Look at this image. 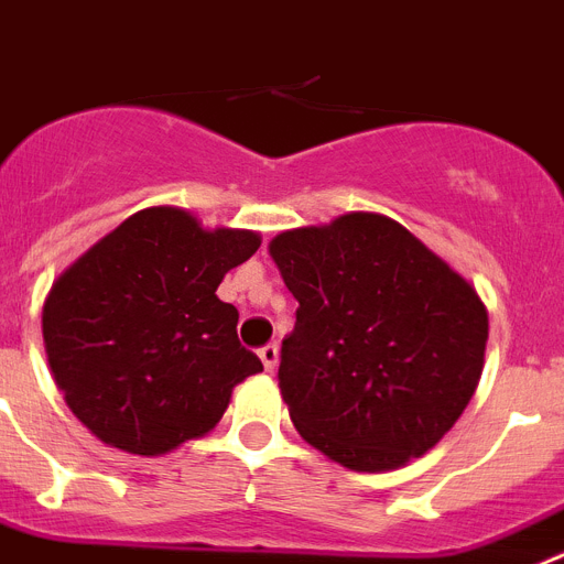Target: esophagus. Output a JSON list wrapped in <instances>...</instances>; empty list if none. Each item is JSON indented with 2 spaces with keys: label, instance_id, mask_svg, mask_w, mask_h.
Returning <instances> with one entry per match:
<instances>
[{
  "label": "esophagus",
  "instance_id": "obj_1",
  "mask_svg": "<svg viewBox=\"0 0 564 564\" xmlns=\"http://www.w3.org/2000/svg\"><path fill=\"white\" fill-rule=\"evenodd\" d=\"M258 357H261L263 369L275 371V366H278V346H275V343H267V346H261V349H258Z\"/></svg>",
  "mask_w": 564,
  "mask_h": 564
}]
</instances>
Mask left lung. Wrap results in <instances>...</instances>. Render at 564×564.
I'll use <instances>...</instances> for the list:
<instances>
[{
    "label": "left lung",
    "instance_id": "obj_1",
    "mask_svg": "<svg viewBox=\"0 0 564 564\" xmlns=\"http://www.w3.org/2000/svg\"><path fill=\"white\" fill-rule=\"evenodd\" d=\"M269 252L297 301L278 383L301 437L351 471L437 445L482 375L477 292L386 215L281 232Z\"/></svg>",
    "mask_w": 564,
    "mask_h": 564
}]
</instances>
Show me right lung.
I'll return each instance as SVG.
<instances>
[{
  "label": "right lung",
  "mask_w": 564,
  "mask_h": 564,
  "mask_svg": "<svg viewBox=\"0 0 564 564\" xmlns=\"http://www.w3.org/2000/svg\"><path fill=\"white\" fill-rule=\"evenodd\" d=\"M261 247L249 229H200L175 207L130 215L53 283L42 315L65 403L121 452L155 454L207 434L232 389L263 371L215 289Z\"/></svg>",
  "instance_id": "add662e5"
}]
</instances>
